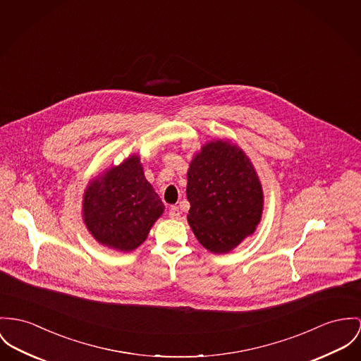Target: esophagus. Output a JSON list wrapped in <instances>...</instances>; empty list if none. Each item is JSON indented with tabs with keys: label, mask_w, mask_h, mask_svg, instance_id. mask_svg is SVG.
<instances>
[{
	"label": "esophagus",
	"mask_w": 361,
	"mask_h": 361,
	"mask_svg": "<svg viewBox=\"0 0 361 361\" xmlns=\"http://www.w3.org/2000/svg\"><path fill=\"white\" fill-rule=\"evenodd\" d=\"M180 214H181V212L177 206H170V209H169V217L170 219L177 220V219H180Z\"/></svg>",
	"instance_id": "1"
}]
</instances>
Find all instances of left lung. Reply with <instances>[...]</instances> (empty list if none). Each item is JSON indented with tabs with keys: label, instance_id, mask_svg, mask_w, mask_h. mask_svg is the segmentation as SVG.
I'll use <instances>...</instances> for the list:
<instances>
[{
	"label": "left lung",
	"instance_id": "8db88e82",
	"mask_svg": "<svg viewBox=\"0 0 361 361\" xmlns=\"http://www.w3.org/2000/svg\"><path fill=\"white\" fill-rule=\"evenodd\" d=\"M187 216L196 239L212 252H228L250 236L262 216L257 171L236 144H204L188 169Z\"/></svg>",
	"mask_w": 361,
	"mask_h": 361
}]
</instances>
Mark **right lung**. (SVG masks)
<instances>
[{"instance_id": "add662e5", "label": "right lung", "mask_w": 361, "mask_h": 361, "mask_svg": "<svg viewBox=\"0 0 361 361\" xmlns=\"http://www.w3.org/2000/svg\"><path fill=\"white\" fill-rule=\"evenodd\" d=\"M83 222L102 245L119 251L137 249L165 206L145 180L139 155L94 177L83 194Z\"/></svg>"}]
</instances>
